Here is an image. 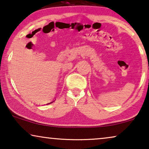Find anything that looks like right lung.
<instances>
[{
	"instance_id": "obj_1",
	"label": "right lung",
	"mask_w": 149,
	"mask_h": 149,
	"mask_svg": "<svg viewBox=\"0 0 149 149\" xmlns=\"http://www.w3.org/2000/svg\"><path fill=\"white\" fill-rule=\"evenodd\" d=\"M51 103H52V102H51ZM51 103H49V104H51Z\"/></svg>"
}]
</instances>
